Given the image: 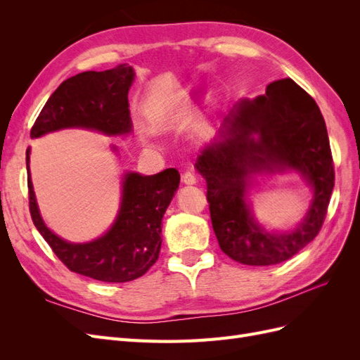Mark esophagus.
Wrapping results in <instances>:
<instances>
[{
    "mask_svg": "<svg viewBox=\"0 0 360 360\" xmlns=\"http://www.w3.org/2000/svg\"><path fill=\"white\" fill-rule=\"evenodd\" d=\"M181 180H183V183L184 184H188V186H192V184H195L197 183V177H195V174L193 172H191V171H186L183 174V177H181Z\"/></svg>",
    "mask_w": 360,
    "mask_h": 360,
    "instance_id": "1",
    "label": "esophagus"
}]
</instances>
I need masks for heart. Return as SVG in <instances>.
<instances>
[{
    "label": "heart",
    "mask_w": 360,
    "mask_h": 360,
    "mask_svg": "<svg viewBox=\"0 0 360 360\" xmlns=\"http://www.w3.org/2000/svg\"><path fill=\"white\" fill-rule=\"evenodd\" d=\"M189 106V97L186 94H172L169 96L165 102H162V105H159L155 111V123L158 126H168L171 124L174 120H176L179 115H181L186 108ZM147 136L144 135V139Z\"/></svg>",
    "instance_id": "heart-1"
}]
</instances>
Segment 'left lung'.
<instances>
[{
    "label": "left lung",
    "mask_w": 360,
    "mask_h": 360,
    "mask_svg": "<svg viewBox=\"0 0 360 360\" xmlns=\"http://www.w3.org/2000/svg\"><path fill=\"white\" fill-rule=\"evenodd\" d=\"M195 168L205 179L212 225L221 249L237 263L274 266L296 255L321 230L335 184L328 129L312 97L290 78L266 94L234 105L219 138L202 150ZM294 170L311 186L304 221L291 232L270 233L247 201L257 173Z\"/></svg>",
    "instance_id": "obj_1"
}]
</instances>
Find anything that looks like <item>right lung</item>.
<instances>
[{
  "mask_svg": "<svg viewBox=\"0 0 360 360\" xmlns=\"http://www.w3.org/2000/svg\"><path fill=\"white\" fill-rule=\"evenodd\" d=\"M134 79L135 72L129 64L72 76L52 93L30 136L34 139L69 127L96 130L108 136L130 134L132 120L127 94ZM30 153L28 147L30 213L39 233L64 266L96 281L127 282L143 276L156 263L162 245V217L180 183L176 168L155 176L126 172L120 210L110 230L93 242L70 243L51 231L41 219L30 174Z\"/></svg>",
  "mask_w": 360,
  "mask_h": 360,
  "instance_id": "1",
  "label": "right lung"
}]
</instances>
